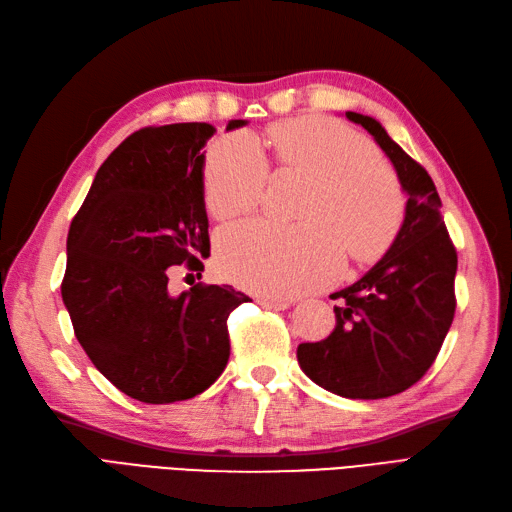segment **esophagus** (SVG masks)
<instances>
[{"label":"esophagus","instance_id":"esophagus-1","mask_svg":"<svg viewBox=\"0 0 512 512\" xmlns=\"http://www.w3.org/2000/svg\"><path fill=\"white\" fill-rule=\"evenodd\" d=\"M259 305H264L266 309H287L290 307V300L285 298H274V296H261L259 298Z\"/></svg>","mask_w":512,"mask_h":512}]
</instances>
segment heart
I'll return each mask as SVG.
<instances>
[{"mask_svg": "<svg viewBox=\"0 0 512 512\" xmlns=\"http://www.w3.org/2000/svg\"><path fill=\"white\" fill-rule=\"evenodd\" d=\"M279 160L313 179L300 209L307 225L246 220L218 235V268L255 292L290 296L337 277L350 259L381 255L396 235L404 194L374 144L326 119H296L272 129ZM268 162L255 136L235 131L207 155L203 196L216 218L251 212L264 194Z\"/></svg>", "mask_w": 512, "mask_h": 512, "instance_id": "obj_1", "label": "heart"}]
</instances>
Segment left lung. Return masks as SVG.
<instances>
[{
  "label": "left lung",
  "mask_w": 512,
  "mask_h": 512,
  "mask_svg": "<svg viewBox=\"0 0 512 512\" xmlns=\"http://www.w3.org/2000/svg\"><path fill=\"white\" fill-rule=\"evenodd\" d=\"M368 129L406 194L404 220L387 253L335 294L333 333L300 344L296 357L313 383L350 400L389 398L409 389L439 355L454 320L456 251L430 175L372 116L346 112Z\"/></svg>",
  "instance_id": "1"
}]
</instances>
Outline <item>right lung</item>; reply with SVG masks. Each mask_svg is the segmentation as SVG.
Returning a JSON list of instances; mask_svg holds the SVG:
<instances>
[{
	"instance_id": "right-lung-1",
	"label": "right lung",
	"mask_w": 512,
	"mask_h": 512,
	"mask_svg": "<svg viewBox=\"0 0 512 512\" xmlns=\"http://www.w3.org/2000/svg\"><path fill=\"white\" fill-rule=\"evenodd\" d=\"M248 121H229L227 131ZM209 123L131 134L97 170L67 238L62 303L77 342L129 398L199 396L227 368L229 313L248 303L231 285L168 292V268L209 255L203 168Z\"/></svg>"
}]
</instances>
